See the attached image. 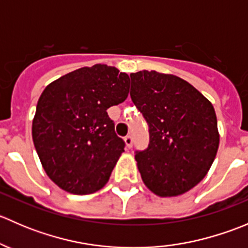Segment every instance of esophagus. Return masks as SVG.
<instances>
[{
	"mask_svg": "<svg viewBox=\"0 0 248 248\" xmlns=\"http://www.w3.org/2000/svg\"><path fill=\"white\" fill-rule=\"evenodd\" d=\"M124 144H126L127 149H131L132 145H133V138H132L131 136H127L126 138H124Z\"/></svg>",
	"mask_w": 248,
	"mask_h": 248,
	"instance_id": "1",
	"label": "esophagus"
}]
</instances>
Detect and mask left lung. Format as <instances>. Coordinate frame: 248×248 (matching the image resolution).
<instances>
[{
  "label": "left lung",
  "mask_w": 248,
  "mask_h": 248,
  "mask_svg": "<svg viewBox=\"0 0 248 248\" xmlns=\"http://www.w3.org/2000/svg\"><path fill=\"white\" fill-rule=\"evenodd\" d=\"M131 98L149 124L150 142L136 152L145 186L159 197H176L199 184L219 145L211 102L172 74H131Z\"/></svg>",
  "instance_id": "8db88e82"
}]
</instances>
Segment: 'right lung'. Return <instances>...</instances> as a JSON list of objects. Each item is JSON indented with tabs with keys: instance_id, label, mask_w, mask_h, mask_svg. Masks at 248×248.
<instances>
[{
	"instance_id": "obj_1",
	"label": "right lung",
	"mask_w": 248,
	"mask_h": 248,
	"mask_svg": "<svg viewBox=\"0 0 248 248\" xmlns=\"http://www.w3.org/2000/svg\"><path fill=\"white\" fill-rule=\"evenodd\" d=\"M128 92V74L101 63L59 78L42 92L32 139L46 175L60 188L90 194L108 182L124 141L107 110Z\"/></svg>"
}]
</instances>
